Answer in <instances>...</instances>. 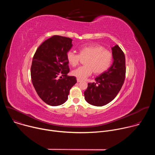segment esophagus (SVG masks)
I'll return each instance as SVG.
<instances>
[{
    "instance_id": "esophagus-1",
    "label": "esophagus",
    "mask_w": 155,
    "mask_h": 155,
    "mask_svg": "<svg viewBox=\"0 0 155 155\" xmlns=\"http://www.w3.org/2000/svg\"><path fill=\"white\" fill-rule=\"evenodd\" d=\"M77 82H78V83H80V82H81V81L80 80H79V79H77Z\"/></svg>"
}]
</instances>
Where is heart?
Segmentation results:
<instances>
[{
  "label": "heart",
  "instance_id": "1",
  "mask_svg": "<svg viewBox=\"0 0 155 155\" xmlns=\"http://www.w3.org/2000/svg\"><path fill=\"white\" fill-rule=\"evenodd\" d=\"M80 54L70 50L67 53V59L72 67L77 66L81 58H86L83 66L72 71V75L77 79L84 80L91 75L93 71L95 74H102L106 71L112 62V54L99 45H87L81 47Z\"/></svg>",
  "mask_w": 155,
  "mask_h": 155
}]
</instances>
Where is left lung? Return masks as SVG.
Segmentation results:
<instances>
[{"instance_id":"left-lung-1","label":"left lung","mask_w":155,"mask_h":155,"mask_svg":"<svg viewBox=\"0 0 155 155\" xmlns=\"http://www.w3.org/2000/svg\"><path fill=\"white\" fill-rule=\"evenodd\" d=\"M113 64L107 71L95 78L96 83H89L84 92L86 101L101 107L111 102L117 96L124 83L126 61L123 51L118 45L112 48Z\"/></svg>"}]
</instances>
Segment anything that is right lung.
Masks as SVG:
<instances>
[{"label": "right lung", "mask_w": 155, "mask_h": 155, "mask_svg": "<svg viewBox=\"0 0 155 155\" xmlns=\"http://www.w3.org/2000/svg\"><path fill=\"white\" fill-rule=\"evenodd\" d=\"M72 42L69 37L54 35L41 44L33 57L32 82L38 96L48 105L58 106L65 102L77 83L75 77L68 75L70 69L67 53Z\"/></svg>", "instance_id": "1"}]
</instances>
